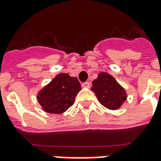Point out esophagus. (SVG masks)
Listing matches in <instances>:
<instances>
[{"label":"esophagus","mask_w":161,"mask_h":161,"mask_svg":"<svg viewBox=\"0 0 161 161\" xmlns=\"http://www.w3.org/2000/svg\"><path fill=\"white\" fill-rule=\"evenodd\" d=\"M82 87H83V88H88V89H89V87H90V83H89V82L83 83H82Z\"/></svg>","instance_id":"obj_1"}]
</instances>
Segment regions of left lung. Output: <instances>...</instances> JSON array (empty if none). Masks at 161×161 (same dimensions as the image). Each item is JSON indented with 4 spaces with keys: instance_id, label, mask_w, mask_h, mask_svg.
Listing matches in <instances>:
<instances>
[{
    "instance_id": "left-lung-1",
    "label": "left lung",
    "mask_w": 161,
    "mask_h": 161,
    "mask_svg": "<svg viewBox=\"0 0 161 161\" xmlns=\"http://www.w3.org/2000/svg\"><path fill=\"white\" fill-rule=\"evenodd\" d=\"M91 89L105 108L117 110L127 100V93L117 81L106 72H100L92 82Z\"/></svg>"
}]
</instances>
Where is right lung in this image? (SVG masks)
I'll return each instance as SVG.
<instances>
[{
    "instance_id": "1",
    "label": "right lung",
    "mask_w": 161,
    "mask_h": 161,
    "mask_svg": "<svg viewBox=\"0 0 161 161\" xmlns=\"http://www.w3.org/2000/svg\"><path fill=\"white\" fill-rule=\"evenodd\" d=\"M80 90L78 78L70 77L67 73H60L38 93L37 100L48 113L61 114L74 104Z\"/></svg>"
}]
</instances>
